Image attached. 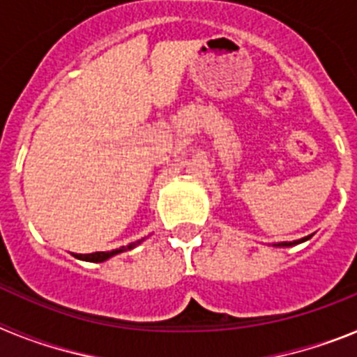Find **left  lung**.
I'll list each match as a JSON object with an SVG mask.
<instances>
[{"mask_svg": "<svg viewBox=\"0 0 357 357\" xmlns=\"http://www.w3.org/2000/svg\"><path fill=\"white\" fill-rule=\"evenodd\" d=\"M313 238V234L311 236H305V238L302 239H296V241H280V243H273V247H280V248H288V247H295V245H298V243H304L307 241V239Z\"/></svg>", "mask_w": 357, "mask_h": 357, "instance_id": "left-lung-1", "label": "left lung"}]
</instances>
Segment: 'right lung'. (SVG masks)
<instances>
[{"mask_svg":"<svg viewBox=\"0 0 357 357\" xmlns=\"http://www.w3.org/2000/svg\"><path fill=\"white\" fill-rule=\"evenodd\" d=\"M143 241H144V238H141V239H137V241L127 245V247H119V248H116V250H110V252H93V254H73V255H75L77 259L89 261V263H103V261L110 259V257H114V255L121 254V252L132 250V248H135Z\"/></svg>","mask_w":357,"mask_h":357,"instance_id":"add662e5","label":"right lung"}]
</instances>
